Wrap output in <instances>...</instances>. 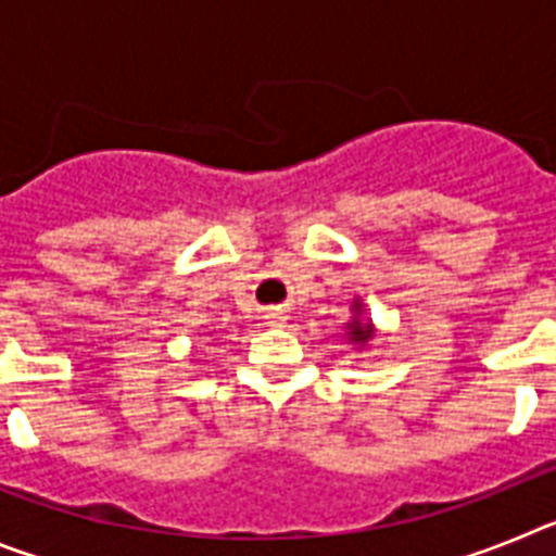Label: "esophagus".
<instances>
[{
    "instance_id": "1",
    "label": "esophagus",
    "mask_w": 556,
    "mask_h": 556,
    "mask_svg": "<svg viewBox=\"0 0 556 556\" xmlns=\"http://www.w3.org/2000/svg\"><path fill=\"white\" fill-rule=\"evenodd\" d=\"M287 320H289V314L283 312V308H269V312H267V323H269V326L281 328V326H287Z\"/></svg>"
}]
</instances>
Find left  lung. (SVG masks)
<instances>
[{
	"label": "left lung",
	"instance_id": "left-lung-1",
	"mask_svg": "<svg viewBox=\"0 0 556 556\" xmlns=\"http://www.w3.org/2000/svg\"><path fill=\"white\" fill-rule=\"evenodd\" d=\"M351 312H353V317L345 323V339L351 342L353 348H358V351H362V348H367L372 339H376V326H372L370 317H365L367 314L365 303L358 301V298L353 301Z\"/></svg>",
	"mask_w": 556,
	"mask_h": 556
}]
</instances>
